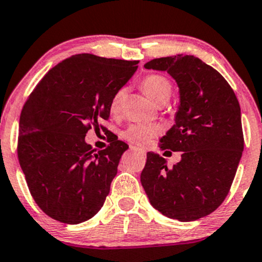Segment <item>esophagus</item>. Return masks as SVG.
<instances>
[{
	"mask_svg": "<svg viewBox=\"0 0 262 262\" xmlns=\"http://www.w3.org/2000/svg\"><path fill=\"white\" fill-rule=\"evenodd\" d=\"M130 150L132 151H135V152H138V154H140V155H145V150H143V149H140V147H137V146H130Z\"/></svg>",
	"mask_w": 262,
	"mask_h": 262,
	"instance_id": "esophagus-1",
	"label": "esophagus"
}]
</instances>
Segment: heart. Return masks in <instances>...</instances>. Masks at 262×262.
I'll return each mask as SVG.
<instances>
[{"label":"heart","mask_w":262,"mask_h":262,"mask_svg":"<svg viewBox=\"0 0 262 262\" xmlns=\"http://www.w3.org/2000/svg\"><path fill=\"white\" fill-rule=\"evenodd\" d=\"M144 93L150 97L155 103H160L162 101H168L172 94V85L162 75L151 74L147 75L141 83ZM125 97V89H119L115 95L112 96L110 102V112L112 115H117L121 111L123 100ZM160 133L159 125L154 124H132L125 129L123 133L125 140L129 143L144 146L149 141L155 138Z\"/></svg>","instance_id":"obj_1"}]
</instances>
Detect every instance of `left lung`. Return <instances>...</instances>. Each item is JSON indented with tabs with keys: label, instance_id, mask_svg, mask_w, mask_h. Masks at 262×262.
Segmentation results:
<instances>
[{
	"label": "left lung",
	"instance_id": "8db88e82",
	"mask_svg": "<svg viewBox=\"0 0 262 262\" xmlns=\"http://www.w3.org/2000/svg\"><path fill=\"white\" fill-rule=\"evenodd\" d=\"M144 67L167 72L178 85L174 124L160 149L183 154L168 167L159 154L147 152L141 185L163 216L195 221L213 212L231 189L244 149L241 106L225 78L194 56L155 58Z\"/></svg>",
	"mask_w": 262,
	"mask_h": 262
}]
</instances>
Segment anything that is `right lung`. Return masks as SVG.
Returning <instances> with one entry per match:
<instances>
[{
	"label": "right lung",
	"mask_w": 262,
	"mask_h": 262,
	"mask_svg": "<svg viewBox=\"0 0 262 262\" xmlns=\"http://www.w3.org/2000/svg\"><path fill=\"white\" fill-rule=\"evenodd\" d=\"M138 63L74 55L49 71L25 102L18 159L34 200L53 220L78 225L105 203L128 145L113 139L96 151L85 135L108 119L112 96Z\"/></svg>",
	"instance_id": "obj_1"
}]
</instances>
